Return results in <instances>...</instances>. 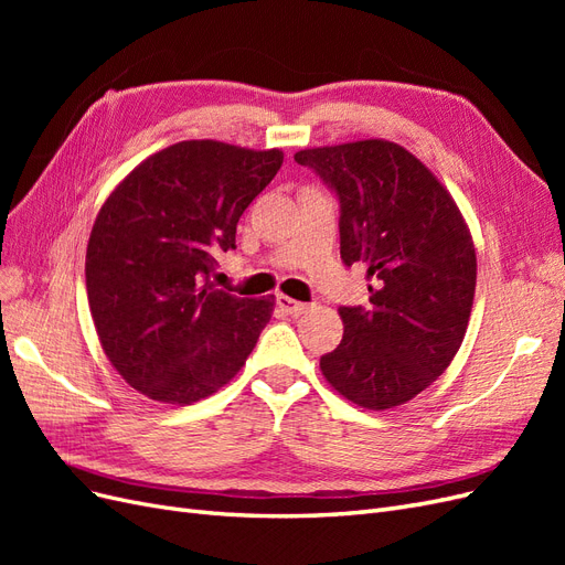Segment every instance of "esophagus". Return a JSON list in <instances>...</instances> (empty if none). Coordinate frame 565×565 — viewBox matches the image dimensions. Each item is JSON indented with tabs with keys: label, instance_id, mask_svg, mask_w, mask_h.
<instances>
[{
	"label": "esophagus",
	"instance_id": "esophagus-1",
	"mask_svg": "<svg viewBox=\"0 0 565 565\" xmlns=\"http://www.w3.org/2000/svg\"><path fill=\"white\" fill-rule=\"evenodd\" d=\"M278 306H280V311H285L287 316H301V313H306V309H309V303L297 301L287 295H278Z\"/></svg>",
	"mask_w": 565,
	"mask_h": 565
}]
</instances>
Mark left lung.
<instances>
[{"label":"left lung","instance_id":"left-lung-1","mask_svg":"<svg viewBox=\"0 0 565 565\" xmlns=\"http://www.w3.org/2000/svg\"><path fill=\"white\" fill-rule=\"evenodd\" d=\"M334 188L347 266H367L370 306H341V344L320 358L328 384L365 409L431 386L465 339L476 247L457 202L403 146L365 139L295 152Z\"/></svg>","mask_w":565,"mask_h":565}]
</instances>
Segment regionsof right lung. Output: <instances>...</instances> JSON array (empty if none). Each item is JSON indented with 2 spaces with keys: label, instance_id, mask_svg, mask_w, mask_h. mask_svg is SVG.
<instances>
[{
  "label": "right lung",
  "instance_id": "add662e5",
  "mask_svg": "<svg viewBox=\"0 0 565 565\" xmlns=\"http://www.w3.org/2000/svg\"><path fill=\"white\" fill-rule=\"evenodd\" d=\"M282 150L181 141L136 164L100 204L87 245V297L110 365L150 401L191 405L228 384L276 297L214 289L249 202Z\"/></svg>",
  "mask_w": 565,
  "mask_h": 565
}]
</instances>
